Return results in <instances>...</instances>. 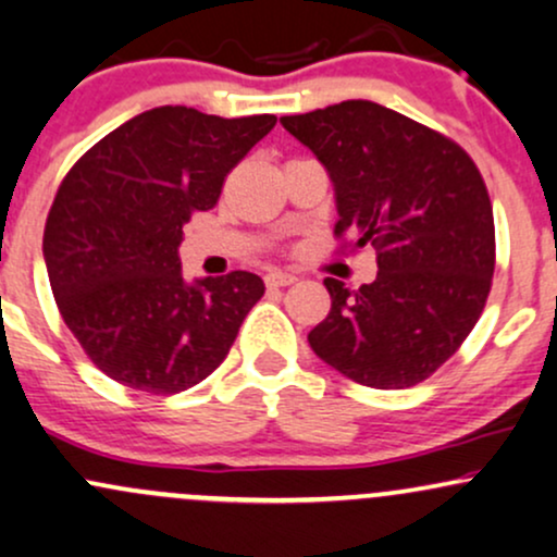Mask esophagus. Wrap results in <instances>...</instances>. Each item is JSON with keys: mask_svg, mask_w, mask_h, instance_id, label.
<instances>
[{"mask_svg": "<svg viewBox=\"0 0 557 557\" xmlns=\"http://www.w3.org/2000/svg\"><path fill=\"white\" fill-rule=\"evenodd\" d=\"M296 280H298L296 274H290V272H277V270H272V272L264 274L267 287H287V285L296 283Z\"/></svg>", "mask_w": 557, "mask_h": 557, "instance_id": "1", "label": "esophagus"}]
</instances>
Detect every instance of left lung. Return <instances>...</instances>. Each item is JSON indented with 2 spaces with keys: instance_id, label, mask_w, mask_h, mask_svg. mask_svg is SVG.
<instances>
[{
  "instance_id": "8db88e82",
  "label": "left lung",
  "mask_w": 557,
  "mask_h": 557,
  "mask_svg": "<svg viewBox=\"0 0 557 557\" xmlns=\"http://www.w3.org/2000/svg\"><path fill=\"white\" fill-rule=\"evenodd\" d=\"M280 123L327 168L337 238L374 246L380 267L359 290L324 280L332 309L309 345L359 385H419L461 348L492 287L495 220L474 159L443 133L363 99Z\"/></svg>"
}]
</instances>
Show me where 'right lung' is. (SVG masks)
I'll return each instance as SVG.
<instances>
[{
	"instance_id": "add662e5",
	"label": "right lung",
	"mask_w": 557,
	"mask_h": 557,
	"mask_svg": "<svg viewBox=\"0 0 557 557\" xmlns=\"http://www.w3.org/2000/svg\"><path fill=\"white\" fill-rule=\"evenodd\" d=\"M274 123L157 107L94 144L60 183L44 227L49 285L75 341L114 382L175 395L225 361L264 283L238 270L188 285L177 246Z\"/></svg>"
}]
</instances>
